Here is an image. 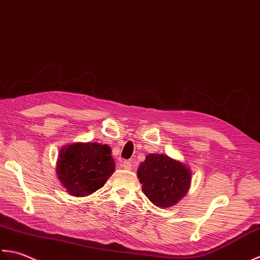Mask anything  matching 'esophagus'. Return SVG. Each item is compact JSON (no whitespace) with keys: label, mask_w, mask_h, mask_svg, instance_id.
Masks as SVG:
<instances>
[{"label":"esophagus","mask_w":260,"mask_h":260,"mask_svg":"<svg viewBox=\"0 0 260 260\" xmlns=\"http://www.w3.org/2000/svg\"><path fill=\"white\" fill-rule=\"evenodd\" d=\"M121 166H122L124 169H126V171H130V169L132 168V164L128 160H123L122 162H121Z\"/></svg>","instance_id":"esophagus-1"}]
</instances>
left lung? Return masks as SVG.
<instances>
[{
	"instance_id": "left-lung-1",
	"label": "left lung",
	"mask_w": 260,
	"mask_h": 260,
	"mask_svg": "<svg viewBox=\"0 0 260 260\" xmlns=\"http://www.w3.org/2000/svg\"><path fill=\"white\" fill-rule=\"evenodd\" d=\"M137 176L142 184V192L158 208H171L178 203L190 184L189 168L161 153L146 156Z\"/></svg>"
}]
</instances>
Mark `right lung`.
Masks as SVG:
<instances>
[{
  "mask_svg": "<svg viewBox=\"0 0 260 260\" xmlns=\"http://www.w3.org/2000/svg\"><path fill=\"white\" fill-rule=\"evenodd\" d=\"M58 157L57 176L73 197H85L98 190L115 169L111 148L96 142L62 147Z\"/></svg>",
  "mask_w": 260,
  "mask_h": 260,
  "instance_id": "right-lung-1",
  "label": "right lung"
}]
</instances>
